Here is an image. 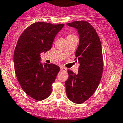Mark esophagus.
Listing matches in <instances>:
<instances>
[{"mask_svg":"<svg viewBox=\"0 0 123 123\" xmlns=\"http://www.w3.org/2000/svg\"><path fill=\"white\" fill-rule=\"evenodd\" d=\"M60 69L61 71H66L67 70V68H65V67H63V66H61Z\"/></svg>","mask_w":123,"mask_h":123,"instance_id":"34e87169","label":"esophagus"}]
</instances>
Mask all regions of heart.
Instances as JSON below:
<instances>
[{"instance_id":"obj_1","label":"heart","mask_w":123,"mask_h":123,"mask_svg":"<svg viewBox=\"0 0 123 123\" xmlns=\"http://www.w3.org/2000/svg\"><path fill=\"white\" fill-rule=\"evenodd\" d=\"M73 36H75L73 34H72V33H68V34H67V38L68 37H73Z\"/></svg>"}]
</instances>
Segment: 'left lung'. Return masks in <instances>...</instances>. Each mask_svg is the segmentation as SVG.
Masks as SVG:
<instances>
[{"instance_id": "8db88e82", "label": "left lung", "mask_w": 123, "mask_h": 123, "mask_svg": "<svg viewBox=\"0 0 123 123\" xmlns=\"http://www.w3.org/2000/svg\"><path fill=\"white\" fill-rule=\"evenodd\" d=\"M76 28L80 43L74 60L80 64L78 73L68 70V78L65 82L66 93L73 103L81 104L95 93L101 79L103 58L100 39L95 28L86 20L67 24Z\"/></svg>"}]
</instances>
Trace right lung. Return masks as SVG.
<instances>
[{
	"label": "right lung",
	"mask_w": 123,
	"mask_h": 123,
	"mask_svg": "<svg viewBox=\"0 0 123 123\" xmlns=\"http://www.w3.org/2000/svg\"><path fill=\"white\" fill-rule=\"evenodd\" d=\"M64 24L35 22L22 33L14 53V65L17 79L28 96L37 101L48 98L51 93L59 67L41 62V53L52 47L55 37Z\"/></svg>",
	"instance_id": "add662e5"
}]
</instances>
